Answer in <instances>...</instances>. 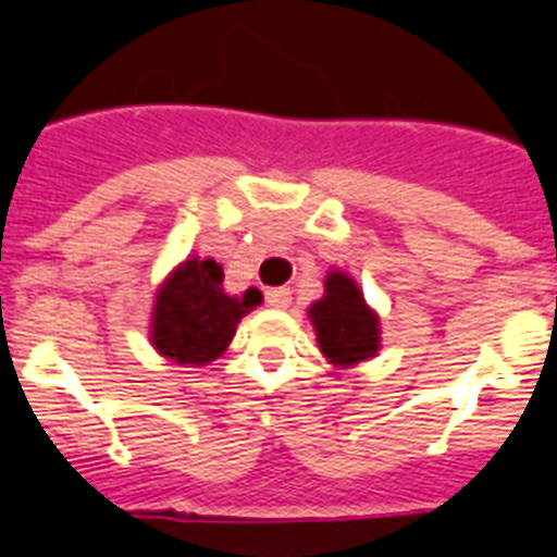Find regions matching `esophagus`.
Masks as SVG:
<instances>
[{
	"label": "esophagus",
	"mask_w": 557,
	"mask_h": 557,
	"mask_svg": "<svg viewBox=\"0 0 557 557\" xmlns=\"http://www.w3.org/2000/svg\"><path fill=\"white\" fill-rule=\"evenodd\" d=\"M264 298H268V304L273 307V310H287L289 304H293V293H289L287 287H273L264 293Z\"/></svg>",
	"instance_id": "esophagus-1"
}]
</instances>
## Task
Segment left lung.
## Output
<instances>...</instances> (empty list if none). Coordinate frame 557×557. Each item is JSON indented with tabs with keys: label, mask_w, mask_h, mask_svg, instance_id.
Returning <instances> with one entry per match:
<instances>
[{
	"label": "left lung",
	"mask_w": 557,
	"mask_h": 557,
	"mask_svg": "<svg viewBox=\"0 0 557 557\" xmlns=\"http://www.w3.org/2000/svg\"><path fill=\"white\" fill-rule=\"evenodd\" d=\"M324 287V298L310 307V321L324 358L341 369L374 358L380 349V318L366 304L355 278L332 270Z\"/></svg>",
	"instance_id": "obj_1"
}]
</instances>
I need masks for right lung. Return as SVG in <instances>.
I'll use <instances>...</instances> for the list:
<instances>
[{
    "label": "right lung",
    "mask_w": 557,
    "mask_h": 557,
    "mask_svg": "<svg viewBox=\"0 0 557 557\" xmlns=\"http://www.w3.org/2000/svg\"><path fill=\"white\" fill-rule=\"evenodd\" d=\"M222 264L191 256L157 289L151 312V346L180 366L216 360L236 335V324L259 307L261 293L227 296Z\"/></svg>",
    "instance_id": "obj_1"
}]
</instances>
